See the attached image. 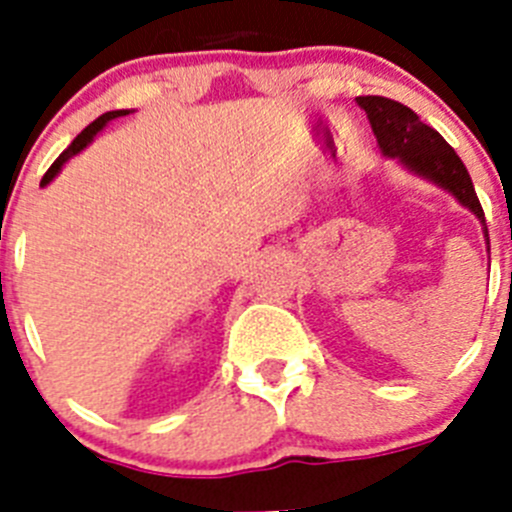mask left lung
<instances>
[{
	"label": "left lung",
	"instance_id": "obj_1",
	"mask_svg": "<svg viewBox=\"0 0 512 512\" xmlns=\"http://www.w3.org/2000/svg\"><path fill=\"white\" fill-rule=\"evenodd\" d=\"M364 107L366 117L372 122L377 143L384 156H397L402 164L413 169L415 174L436 182L438 187L449 189L456 200L474 212L485 225V212L474 192L472 176L467 166L456 156L454 148L441 138L438 130L425 125L410 107L387 97H356ZM487 251H490V235H487Z\"/></svg>",
	"mask_w": 512,
	"mask_h": 512
}]
</instances>
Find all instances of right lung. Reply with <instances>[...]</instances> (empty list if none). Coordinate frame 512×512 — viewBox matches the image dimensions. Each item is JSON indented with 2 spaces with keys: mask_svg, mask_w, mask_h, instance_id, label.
Segmentation results:
<instances>
[{
  "mask_svg": "<svg viewBox=\"0 0 512 512\" xmlns=\"http://www.w3.org/2000/svg\"><path fill=\"white\" fill-rule=\"evenodd\" d=\"M122 115H128V110H115V112H104V115H99V117H97V120H94V122H89L87 128L81 130V133H79V135H76V138H74V140H71V146H69V148H66V151H63V153H61V156H58V158H56V161H53V164H51V169L45 171V176H43V182H40V187H43V184H48V182H51L53 176H56V174H58V171H61V166H63V164H66V161H69V158H71V156H74V153H79V151H81V148L87 146V143H92V138H94V135H97V133H99V130H102V128H104V125H107V122H110V120H115V117H122Z\"/></svg>",
  "mask_w": 512,
  "mask_h": 512,
  "instance_id": "1",
  "label": "right lung"
}]
</instances>
